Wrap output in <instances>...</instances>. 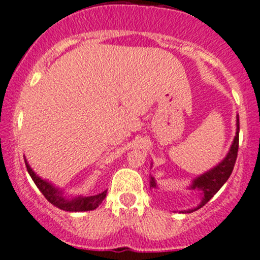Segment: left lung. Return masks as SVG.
<instances>
[{"label":"left lung","mask_w":260,"mask_h":260,"mask_svg":"<svg viewBox=\"0 0 260 260\" xmlns=\"http://www.w3.org/2000/svg\"><path fill=\"white\" fill-rule=\"evenodd\" d=\"M239 132H240V122H239V117H237V128H236V137H235L234 143L231 145V149H230L229 154L226 155L223 160H222L219 165H217L214 169H212L211 171L206 172L204 175L199 176L198 179L194 180L191 185V189H199L203 191V200L200 203L198 208L191 209L190 212H194L197 209L202 208L203 206H206L207 203L214 197L217 191L223 186L224 182L229 180L230 175L232 174V170H234L235 162H236L237 158V152H239ZM150 186L155 187V181L154 179L152 177L150 180Z\"/></svg>","instance_id":"left-lung-1"}]
</instances>
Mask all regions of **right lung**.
<instances>
[{"label": "right lung", "instance_id": "1", "mask_svg": "<svg viewBox=\"0 0 260 260\" xmlns=\"http://www.w3.org/2000/svg\"><path fill=\"white\" fill-rule=\"evenodd\" d=\"M26 170H28L29 175L33 179V181L36 182L37 187L41 190L42 194L44 195L47 200H48L51 204H53L54 207L62 209L66 212H85V211H93L97 207H100L101 203L103 202V199L106 198L107 194V190H105L103 192L97 195H93V197H85V198H76V199H65L62 195L60 194L57 189H54L49 182L44 181L41 177L37 176L33 172V170L30 169V166L25 162Z\"/></svg>", "mask_w": 260, "mask_h": 260}]
</instances>
